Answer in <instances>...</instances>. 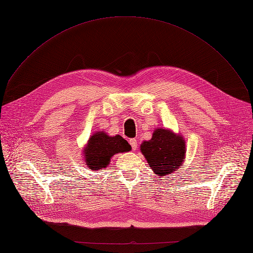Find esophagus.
Returning a JSON list of instances; mask_svg holds the SVG:
<instances>
[{
    "instance_id": "1",
    "label": "esophagus",
    "mask_w": 253,
    "mask_h": 253,
    "mask_svg": "<svg viewBox=\"0 0 253 253\" xmlns=\"http://www.w3.org/2000/svg\"><path fill=\"white\" fill-rule=\"evenodd\" d=\"M129 144L131 146V148H132V150H136L137 149V139L136 138H131L129 139Z\"/></svg>"
}]
</instances>
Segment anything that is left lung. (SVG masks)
Masks as SVG:
<instances>
[{
    "label": "left lung",
    "instance_id": "8db88e82",
    "mask_svg": "<svg viewBox=\"0 0 253 253\" xmlns=\"http://www.w3.org/2000/svg\"><path fill=\"white\" fill-rule=\"evenodd\" d=\"M151 169L157 175H168L181 168L185 157V141L169 130L155 129L150 140L140 146Z\"/></svg>",
    "mask_w": 253,
    "mask_h": 253
}]
</instances>
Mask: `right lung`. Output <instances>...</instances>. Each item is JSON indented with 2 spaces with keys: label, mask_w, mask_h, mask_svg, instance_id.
<instances>
[{
  "label": "right lung",
  "mask_w": 253,
  "mask_h": 253,
  "mask_svg": "<svg viewBox=\"0 0 253 253\" xmlns=\"http://www.w3.org/2000/svg\"><path fill=\"white\" fill-rule=\"evenodd\" d=\"M130 150L131 146L122 136H108L105 132H97L91 136L84 151V162L91 169L99 170L108 166L115 154Z\"/></svg>",
  "instance_id": "obj_1"
}]
</instances>
